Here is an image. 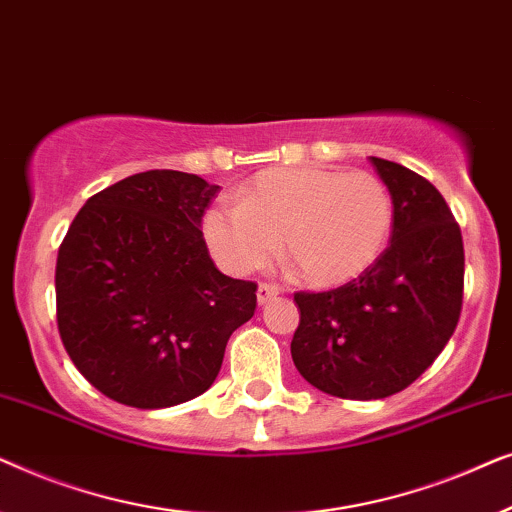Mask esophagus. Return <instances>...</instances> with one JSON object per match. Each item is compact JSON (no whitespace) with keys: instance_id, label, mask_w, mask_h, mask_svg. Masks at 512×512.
Instances as JSON below:
<instances>
[{"instance_id":"34e87169","label":"esophagus","mask_w":512,"mask_h":512,"mask_svg":"<svg viewBox=\"0 0 512 512\" xmlns=\"http://www.w3.org/2000/svg\"><path fill=\"white\" fill-rule=\"evenodd\" d=\"M279 293H282V289H279V286H275V284H258V291H256V298H258V303H268V300H272L275 296H279Z\"/></svg>"}]
</instances>
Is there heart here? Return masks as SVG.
<instances>
[{
	"label": "heart",
	"instance_id": "heart-1",
	"mask_svg": "<svg viewBox=\"0 0 512 512\" xmlns=\"http://www.w3.org/2000/svg\"><path fill=\"white\" fill-rule=\"evenodd\" d=\"M394 228V198L370 172L284 167L256 174L240 202L209 207L207 247L221 268L251 275L282 251L307 284L331 289L361 277Z\"/></svg>",
	"mask_w": 512,
	"mask_h": 512
}]
</instances>
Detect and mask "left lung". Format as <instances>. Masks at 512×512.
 <instances>
[{"mask_svg":"<svg viewBox=\"0 0 512 512\" xmlns=\"http://www.w3.org/2000/svg\"><path fill=\"white\" fill-rule=\"evenodd\" d=\"M394 198L389 247L338 289L293 293L298 373L352 401L410 387L443 352L464 303V242L438 188L408 167L370 158Z\"/></svg>","mask_w":512,"mask_h":512,"instance_id":"left-lung-1","label":"left lung"}]
</instances>
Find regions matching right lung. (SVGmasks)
<instances>
[{"instance_id":"right-lung-1","label":"right lung","mask_w":512,"mask_h":512,"mask_svg":"<svg viewBox=\"0 0 512 512\" xmlns=\"http://www.w3.org/2000/svg\"><path fill=\"white\" fill-rule=\"evenodd\" d=\"M221 188L149 170L88 198L55 265L58 331L97 391L130 408L205 394L235 328L254 317L256 284L216 270L202 216Z\"/></svg>"}]
</instances>
